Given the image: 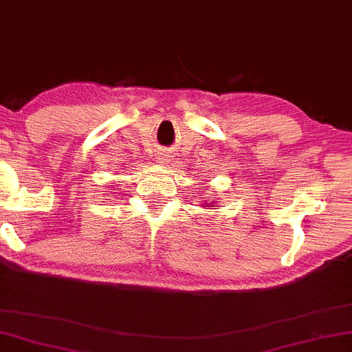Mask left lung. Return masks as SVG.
I'll return each mask as SVG.
<instances>
[{"mask_svg": "<svg viewBox=\"0 0 352 352\" xmlns=\"http://www.w3.org/2000/svg\"><path fill=\"white\" fill-rule=\"evenodd\" d=\"M213 204H217V201H212V202H207V201H206V202H204V204H202V206H206V207L208 208V207H214V206H213Z\"/></svg>", "mask_w": 352, "mask_h": 352, "instance_id": "1", "label": "left lung"}]
</instances>
